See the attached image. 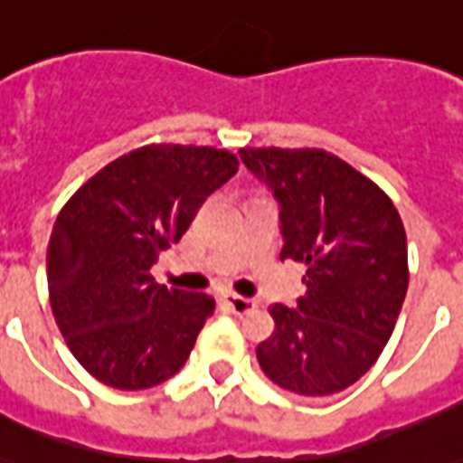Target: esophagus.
I'll return each instance as SVG.
<instances>
[{
  "label": "esophagus",
  "mask_w": 463,
  "mask_h": 463,
  "mask_svg": "<svg viewBox=\"0 0 463 463\" xmlns=\"http://www.w3.org/2000/svg\"><path fill=\"white\" fill-rule=\"evenodd\" d=\"M222 299H225V304H228V309H231L232 314H238V317H242V314H250V311L258 309V301L248 299V297H238V294H225Z\"/></svg>",
  "instance_id": "obj_1"
}]
</instances>
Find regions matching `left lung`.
<instances>
[{
  "label": "left lung",
  "mask_w": 463,
  "mask_h": 463,
  "mask_svg": "<svg viewBox=\"0 0 463 463\" xmlns=\"http://www.w3.org/2000/svg\"><path fill=\"white\" fill-rule=\"evenodd\" d=\"M242 164L279 208L282 260L307 265V294L272 304L275 334L260 368L279 388L336 395L371 371L407 294L400 213L351 164L321 149H241Z\"/></svg>",
  "instance_id": "left-lung-1"
}]
</instances>
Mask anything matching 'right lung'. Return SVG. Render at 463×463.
Returning a JSON list of instances; mask_svg holds the SVG:
<instances>
[{
  "mask_svg": "<svg viewBox=\"0 0 463 463\" xmlns=\"http://www.w3.org/2000/svg\"><path fill=\"white\" fill-rule=\"evenodd\" d=\"M235 171L225 149L149 145L98 171L61 211L46 255L51 309L92 378L145 390L184 368L215 301L156 284L152 267Z\"/></svg>",
  "mask_w": 463,
  "mask_h": 463,
  "instance_id": "1",
  "label": "right lung"
}]
</instances>
